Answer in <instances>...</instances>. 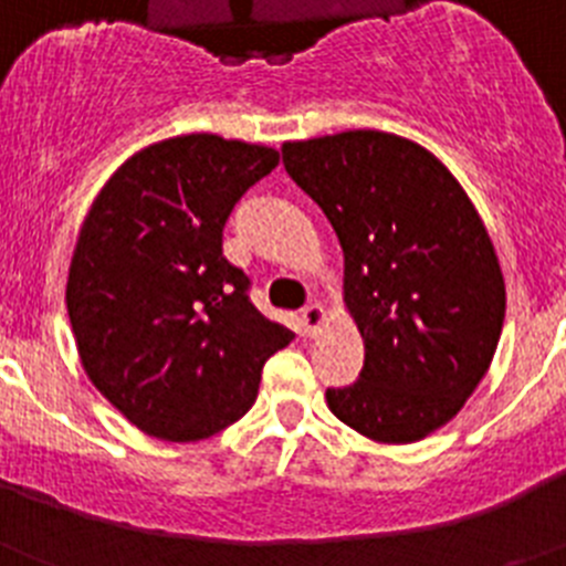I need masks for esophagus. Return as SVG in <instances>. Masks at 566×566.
<instances>
[{"mask_svg":"<svg viewBox=\"0 0 566 566\" xmlns=\"http://www.w3.org/2000/svg\"><path fill=\"white\" fill-rule=\"evenodd\" d=\"M300 319H303V328H306L308 337H314L319 332V326L326 323V308L319 306V303H312V306L300 312Z\"/></svg>","mask_w":566,"mask_h":566,"instance_id":"obj_1","label":"esophagus"}]
</instances>
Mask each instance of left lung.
<instances>
[{
	"mask_svg": "<svg viewBox=\"0 0 566 566\" xmlns=\"http://www.w3.org/2000/svg\"><path fill=\"white\" fill-rule=\"evenodd\" d=\"M283 167L337 232L365 343L359 379L328 388V408L377 442L424 439L462 411L502 334L504 277L482 218L437 155L391 133L289 142Z\"/></svg>",
	"mask_w": 566,
	"mask_h": 566,
	"instance_id": "left-lung-1",
	"label": "left lung"
}]
</instances>
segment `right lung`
Segmentation results:
<instances>
[{"instance_id": "1", "label": "right lung", "mask_w": 566, "mask_h": 566, "mask_svg": "<svg viewBox=\"0 0 566 566\" xmlns=\"http://www.w3.org/2000/svg\"><path fill=\"white\" fill-rule=\"evenodd\" d=\"M277 161L260 144L178 135L133 155L84 218L67 277L78 357L149 437L198 442L238 422L294 339L223 258L234 203Z\"/></svg>"}]
</instances>
